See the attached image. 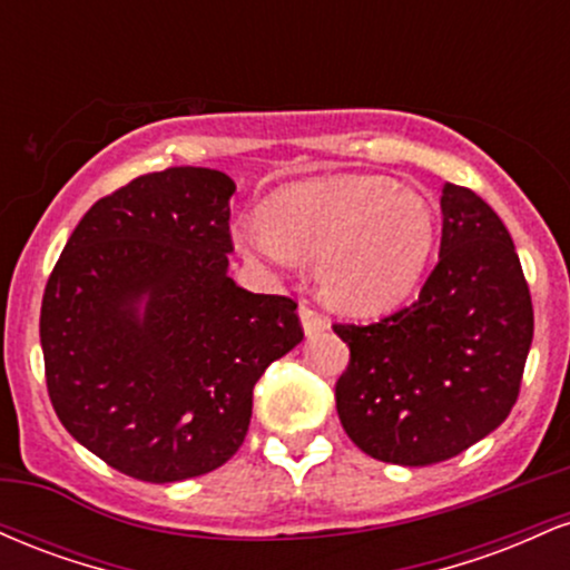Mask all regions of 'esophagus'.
Here are the masks:
<instances>
[{
    "label": "esophagus",
    "mask_w": 570,
    "mask_h": 570,
    "mask_svg": "<svg viewBox=\"0 0 570 570\" xmlns=\"http://www.w3.org/2000/svg\"><path fill=\"white\" fill-rule=\"evenodd\" d=\"M299 322H303L305 335H316V332H322V330H326V326H330V322H326L322 313H318L316 307L307 305V303H299Z\"/></svg>",
    "instance_id": "obj_1"
}]
</instances>
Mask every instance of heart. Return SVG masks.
I'll return each instance as SVG.
<instances>
[{
    "label": "heart",
    "mask_w": 570,
    "mask_h": 570,
    "mask_svg": "<svg viewBox=\"0 0 570 570\" xmlns=\"http://www.w3.org/2000/svg\"><path fill=\"white\" fill-rule=\"evenodd\" d=\"M246 233L248 257L313 263L326 305L353 316L391 311L426 271L436 244L434 208L383 176H330L281 187Z\"/></svg>",
    "instance_id": "b5f03b06"
}]
</instances>
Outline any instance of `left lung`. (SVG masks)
Returning a JSON list of instances; mask_svg holds the SVG:
<instances>
[{"label":"left lung","instance_id":"obj_1","mask_svg":"<svg viewBox=\"0 0 570 570\" xmlns=\"http://www.w3.org/2000/svg\"><path fill=\"white\" fill-rule=\"evenodd\" d=\"M335 332L351 348L337 415L358 450L399 466L463 453L507 421L531 351L533 305L512 235L480 195L448 181L440 263L415 303Z\"/></svg>","mask_w":570,"mask_h":570}]
</instances>
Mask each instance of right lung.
I'll return each instance as SVG.
<instances>
[{
  "mask_svg": "<svg viewBox=\"0 0 570 570\" xmlns=\"http://www.w3.org/2000/svg\"><path fill=\"white\" fill-rule=\"evenodd\" d=\"M235 181L166 168L96 200L39 316L63 429L117 472L179 482L230 461L252 391L303 340L297 303L227 276Z\"/></svg>",
  "mask_w": 570,
  "mask_h": 570,
  "instance_id": "add662e5",
  "label": "right lung"
}]
</instances>
